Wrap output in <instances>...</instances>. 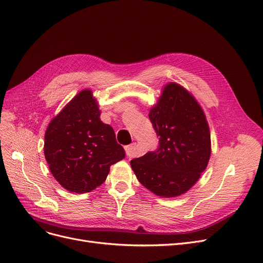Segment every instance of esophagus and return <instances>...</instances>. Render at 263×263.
Returning a JSON list of instances; mask_svg holds the SVG:
<instances>
[{
    "label": "esophagus",
    "mask_w": 263,
    "mask_h": 263,
    "mask_svg": "<svg viewBox=\"0 0 263 263\" xmlns=\"http://www.w3.org/2000/svg\"><path fill=\"white\" fill-rule=\"evenodd\" d=\"M135 148H136V143H132V144H129V145L125 146V152H126V155H127L128 157H130V156L134 155Z\"/></svg>",
    "instance_id": "34e87169"
}]
</instances>
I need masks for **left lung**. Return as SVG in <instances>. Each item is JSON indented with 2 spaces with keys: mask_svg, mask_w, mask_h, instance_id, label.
I'll return each mask as SVG.
<instances>
[{
  "mask_svg": "<svg viewBox=\"0 0 263 263\" xmlns=\"http://www.w3.org/2000/svg\"><path fill=\"white\" fill-rule=\"evenodd\" d=\"M148 118L159 137L155 152L130 161L138 181L159 197L181 196L195 185L211 156V135L205 115L182 85L162 89Z\"/></svg>",
  "mask_w": 263,
  "mask_h": 263,
  "instance_id": "left-lung-1",
  "label": "left lung"
}]
</instances>
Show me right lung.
<instances>
[{"instance_id": "1", "label": "right lung", "mask_w": 263, "mask_h": 263, "mask_svg": "<svg viewBox=\"0 0 263 263\" xmlns=\"http://www.w3.org/2000/svg\"><path fill=\"white\" fill-rule=\"evenodd\" d=\"M90 89L79 92L49 123L44 153L54 179L70 193H89L102 185L110 166L125 157Z\"/></svg>"}]
</instances>
